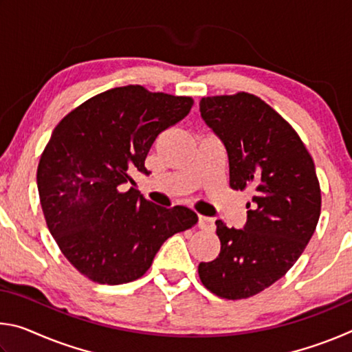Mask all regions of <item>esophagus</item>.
<instances>
[{"instance_id": "34e87169", "label": "esophagus", "mask_w": 352, "mask_h": 352, "mask_svg": "<svg viewBox=\"0 0 352 352\" xmlns=\"http://www.w3.org/2000/svg\"><path fill=\"white\" fill-rule=\"evenodd\" d=\"M199 226L205 231H212L214 230V219L206 217V216H199Z\"/></svg>"}]
</instances>
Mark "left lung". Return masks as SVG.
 Returning a JSON list of instances; mask_svg holds the SVG:
<instances>
[{
	"instance_id": "1",
	"label": "left lung",
	"mask_w": 352,
	"mask_h": 352,
	"mask_svg": "<svg viewBox=\"0 0 352 352\" xmlns=\"http://www.w3.org/2000/svg\"><path fill=\"white\" fill-rule=\"evenodd\" d=\"M200 116L228 153L230 186L254 194L242 230L217 220L220 253L199 264L208 290L241 300L276 283L305 252L318 223L320 184L300 136L259 98H204Z\"/></svg>"
}]
</instances>
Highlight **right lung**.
<instances>
[{"instance_id":"add662e5","label":"right lung","mask_w":352,"mask_h":352,"mask_svg":"<svg viewBox=\"0 0 352 352\" xmlns=\"http://www.w3.org/2000/svg\"><path fill=\"white\" fill-rule=\"evenodd\" d=\"M192 99L119 87L88 99L51 135L37 170L40 204L57 245L82 275L116 285L141 278L166 239L197 223L186 206L164 208L129 188L163 130Z\"/></svg>"}]
</instances>
